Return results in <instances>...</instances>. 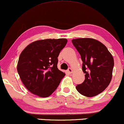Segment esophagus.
Returning a JSON list of instances; mask_svg holds the SVG:
<instances>
[{"label": "esophagus", "instance_id": "obj_1", "mask_svg": "<svg viewBox=\"0 0 124 124\" xmlns=\"http://www.w3.org/2000/svg\"><path fill=\"white\" fill-rule=\"evenodd\" d=\"M67 72H68V74H71V73H72V70L71 69V68H68V69L67 70Z\"/></svg>", "mask_w": 124, "mask_h": 124}]
</instances>
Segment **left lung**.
I'll return each mask as SVG.
<instances>
[{
	"label": "left lung",
	"mask_w": 124,
	"mask_h": 124,
	"mask_svg": "<svg viewBox=\"0 0 124 124\" xmlns=\"http://www.w3.org/2000/svg\"><path fill=\"white\" fill-rule=\"evenodd\" d=\"M83 62L85 80L76 86L79 93L93 97L102 92L110 84L114 67L111 54L103 43L92 38L72 39Z\"/></svg>",
	"instance_id": "obj_1"
}]
</instances>
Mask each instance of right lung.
Instances as JSON below:
<instances>
[{
    "label": "right lung",
    "instance_id": "right-lung-1",
    "mask_svg": "<svg viewBox=\"0 0 124 124\" xmlns=\"http://www.w3.org/2000/svg\"><path fill=\"white\" fill-rule=\"evenodd\" d=\"M66 39H47L33 42L19 57L17 71L25 88L39 97L49 96L65 74L57 68L58 56Z\"/></svg>",
    "mask_w": 124,
    "mask_h": 124
}]
</instances>
